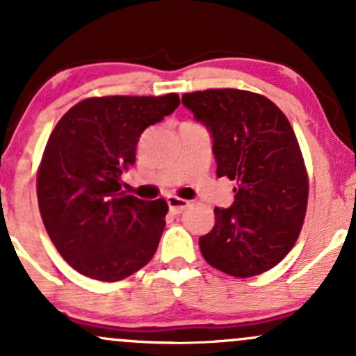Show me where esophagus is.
<instances>
[{
	"label": "esophagus",
	"instance_id": "1",
	"mask_svg": "<svg viewBox=\"0 0 356 356\" xmlns=\"http://www.w3.org/2000/svg\"><path fill=\"white\" fill-rule=\"evenodd\" d=\"M167 204H169V209L172 214H181L189 207V202L184 201L181 197H175V195H169L167 197Z\"/></svg>",
	"mask_w": 356,
	"mask_h": 356
}]
</instances>
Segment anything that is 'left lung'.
<instances>
[{
	"instance_id": "8db88e82",
	"label": "left lung",
	"mask_w": 356,
	"mask_h": 356,
	"mask_svg": "<svg viewBox=\"0 0 356 356\" xmlns=\"http://www.w3.org/2000/svg\"><path fill=\"white\" fill-rule=\"evenodd\" d=\"M182 105L211 136L218 177L238 182L231 207L199 238L219 271L251 277L295 246L308 202V175L293 127L271 100L234 88L184 93Z\"/></svg>"
}]
</instances>
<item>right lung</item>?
I'll return each mask as SVG.
<instances>
[{
	"label": "right lung",
	"mask_w": 356,
	"mask_h": 356,
	"mask_svg": "<svg viewBox=\"0 0 356 356\" xmlns=\"http://www.w3.org/2000/svg\"><path fill=\"white\" fill-rule=\"evenodd\" d=\"M164 97H100L61 117L44 147L38 206L48 236L73 269L120 281L152 259L165 226L164 199L144 201L122 191L147 127L179 107Z\"/></svg>",
	"instance_id": "obj_1"
}]
</instances>
